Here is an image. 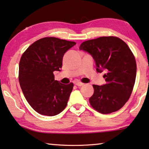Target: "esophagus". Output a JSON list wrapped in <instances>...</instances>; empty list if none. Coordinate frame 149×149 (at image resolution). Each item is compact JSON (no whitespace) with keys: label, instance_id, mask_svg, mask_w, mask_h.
I'll return each instance as SVG.
<instances>
[{"label":"esophagus","instance_id":"34e87169","mask_svg":"<svg viewBox=\"0 0 149 149\" xmlns=\"http://www.w3.org/2000/svg\"><path fill=\"white\" fill-rule=\"evenodd\" d=\"M75 84L77 86H79V87H81V86H82L84 85L83 83H81V82H79V81H76L75 82Z\"/></svg>","mask_w":149,"mask_h":149}]
</instances>
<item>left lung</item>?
Wrapping results in <instances>:
<instances>
[{"instance_id":"1","label":"left lung","mask_w":149,"mask_h":149,"mask_svg":"<svg viewBox=\"0 0 149 149\" xmlns=\"http://www.w3.org/2000/svg\"><path fill=\"white\" fill-rule=\"evenodd\" d=\"M79 49L92 55L97 72H106V84L93 85L91 106L102 114L120 109L131 95L136 75V60L127 44L116 37H101L83 42Z\"/></svg>"}]
</instances>
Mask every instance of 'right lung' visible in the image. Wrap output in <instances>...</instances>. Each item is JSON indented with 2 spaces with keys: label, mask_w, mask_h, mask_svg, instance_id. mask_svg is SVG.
<instances>
[{
  "label": "right lung",
  "mask_w": 149,
  "mask_h": 149,
  "mask_svg": "<svg viewBox=\"0 0 149 149\" xmlns=\"http://www.w3.org/2000/svg\"><path fill=\"white\" fill-rule=\"evenodd\" d=\"M55 37L37 40L27 48L19 62L20 86L29 105L42 115L53 116L68 104L74 84L55 80V71L60 72L65 53L75 45Z\"/></svg>",
  "instance_id": "obj_1"
}]
</instances>
